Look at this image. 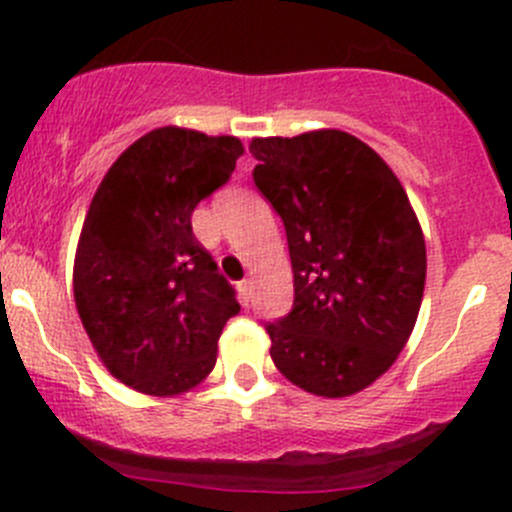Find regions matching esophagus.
<instances>
[{
  "label": "esophagus",
  "instance_id": "34e87169",
  "mask_svg": "<svg viewBox=\"0 0 512 512\" xmlns=\"http://www.w3.org/2000/svg\"><path fill=\"white\" fill-rule=\"evenodd\" d=\"M240 294H242V302H250V294H252V280H242L240 282Z\"/></svg>",
  "mask_w": 512,
  "mask_h": 512
}]
</instances>
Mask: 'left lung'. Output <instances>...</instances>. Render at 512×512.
Returning a JSON list of instances; mask_svg holds the SVG:
<instances>
[{
	"mask_svg": "<svg viewBox=\"0 0 512 512\" xmlns=\"http://www.w3.org/2000/svg\"><path fill=\"white\" fill-rule=\"evenodd\" d=\"M250 153L294 272L292 309L265 324L272 361L309 394H356L394 364L421 309L426 242L409 195L344 131L255 138Z\"/></svg>",
	"mask_w": 512,
	"mask_h": 512,
	"instance_id": "8db88e82",
	"label": "left lung"
}]
</instances>
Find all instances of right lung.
I'll use <instances>...</instances> for the list:
<instances>
[{
	"label": "right lung",
	"instance_id": "1",
	"mask_svg": "<svg viewBox=\"0 0 512 512\" xmlns=\"http://www.w3.org/2000/svg\"><path fill=\"white\" fill-rule=\"evenodd\" d=\"M240 156L232 136L156 128L121 153L91 200L76 250V309L106 369L143 394L200 384L225 322L240 312L190 225Z\"/></svg>",
	"mask_w": 512,
	"mask_h": 512
}]
</instances>
